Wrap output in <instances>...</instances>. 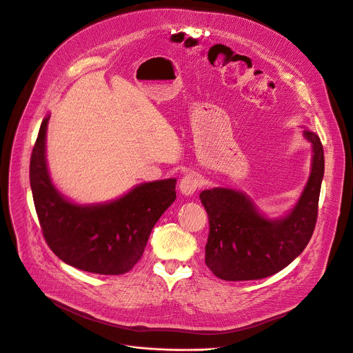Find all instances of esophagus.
Instances as JSON below:
<instances>
[{
    "instance_id": "1",
    "label": "esophagus",
    "mask_w": 353,
    "mask_h": 353,
    "mask_svg": "<svg viewBox=\"0 0 353 353\" xmlns=\"http://www.w3.org/2000/svg\"><path fill=\"white\" fill-rule=\"evenodd\" d=\"M200 187V179L196 173H189L185 174L180 183H179V189L180 193L184 196H192L196 193V190Z\"/></svg>"
}]
</instances>
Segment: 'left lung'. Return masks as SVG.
<instances>
[{
    "instance_id": "8db88e82",
    "label": "left lung",
    "mask_w": 353,
    "mask_h": 353,
    "mask_svg": "<svg viewBox=\"0 0 353 353\" xmlns=\"http://www.w3.org/2000/svg\"><path fill=\"white\" fill-rule=\"evenodd\" d=\"M312 148L311 173L290 213L270 219L243 192L214 187L200 193L210 232L205 264L224 281L261 279L290 265L310 243L318 216L323 179V148L318 134L303 129Z\"/></svg>"
}]
</instances>
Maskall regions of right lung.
Listing matches in <instances>:
<instances>
[{
  "instance_id": "obj_1",
  "label": "right lung",
  "mask_w": 353,
  "mask_h": 353,
  "mask_svg": "<svg viewBox=\"0 0 353 353\" xmlns=\"http://www.w3.org/2000/svg\"><path fill=\"white\" fill-rule=\"evenodd\" d=\"M41 123L31 154L30 181L45 241L58 258L78 270L121 275L142 256L150 232L176 200V179L134 185L106 203L78 204L63 197L46 163V128Z\"/></svg>"
}]
</instances>
